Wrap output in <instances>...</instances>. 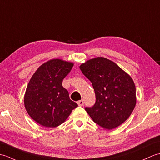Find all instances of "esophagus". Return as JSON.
Wrapping results in <instances>:
<instances>
[{
  "instance_id": "34e87169",
  "label": "esophagus",
  "mask_w": 160,
  "mask_h": 160,
  "mask_svg": "<svg viewBox=\"0 0 160 160\" xmlns=\"http://www.w3.org/2000/svg\"><path fill=\"white\" fill-rule=\"evenodd\" d=\"M78 104L79 105L80 107H82V106H83V104H84V101H83L82 100H79V101L78 102Z\"/></svg>"
}]
</instances>
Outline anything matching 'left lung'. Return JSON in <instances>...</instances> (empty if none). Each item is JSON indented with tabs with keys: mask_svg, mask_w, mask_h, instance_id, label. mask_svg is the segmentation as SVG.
<instances>
[{
	"mask_svg": "<svg viewBox=\"0 0 160 160\" xmlns=\"http://www.w3.org/2000/svg\"><path fill=\"white\" fill-rule=\"evenodd\" d=\"M80 69L96 93V103L85 108L95 123L110 130L127 120L136 104V90L131 76L103 57L87 60Z\"/></svg>",
	"mask_w": 160,
	"mask_h": 160,
	"instance_id": "8db88e82",
	"label": "left lung"
}]
</instances>
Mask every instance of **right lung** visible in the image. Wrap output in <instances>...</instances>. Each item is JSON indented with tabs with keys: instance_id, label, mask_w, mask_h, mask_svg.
Returning <instances> with one entry per match:
<instances>
[{
	"instance_id": "add662e5",
	"label": "right lung",
	"mask_w": 160,
	"mask_h": 160,
	"mask_svg": "<svg viewBox=\"0 0 160 160\" xmlns=\"http://www.w3.org/2000/svg\"><path fill=\"white\" fill-rule=\"evenodd\" d=\"M73 63L52 59L42 64L33 75L27 87L24 104L29 116L45 127L62 124L78 107L71 100L62 80Z\"/></svg>"
}]
</instances>
